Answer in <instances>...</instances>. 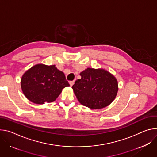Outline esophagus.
Listing matches in <instances>:
<instances>
[{"instance_id": "34e87169", "label": "esophagus", "mask_w": 157, "mask_h": 157, "mask_svg": "<svg viewBox=\"0 0 157 157\" xmlns=\"http://www.w3.org/2000/svg\"><path fill=\"white\" fill-rule=\"evenodd\" d=\"M74 82H75V81H74V80H73V81H71V82H69L70 85H71V86H72L74 84Z\"/></svg>"}]
</instances>
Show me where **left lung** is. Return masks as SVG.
I'll return each mask as SVG.
<instances>
[{
  "mask_svg": "<svg viewBox=\"0 0 157 157\" xmlns=\"http://www.w3.org/2000/svg\"><path fill=\"white\" fill-rule=\"evenodd\" d=\"M80 75L81 78L75 81L72 88L82 105L90 109H101L114 100L118 84L111 73L103 68H87Z\"/></svg>",
  "mask_w": 157,
  "mask_h": 157,
  "instance_id": "left-lung-1",
  "label": "left lung"
}]
</instances>
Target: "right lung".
<instances>
[{
  "label": "right lung",
  "instance_id": "obj_1",
  "mask_svg": "<svg viewBox=\"0 0 157 157\" xmlns=\"http://www.w3.org/2000/svg\"><path fill=\"white\" fill-rule=\"evenodd\" d=\"M21 89L25 97L36 104L55 101L62 89L70 85L65 74L53 65L39 63L33 65L23 74Z\"/></svg>",
  "mask_w": 157,
  "mask_h": 157
}]
</instances>
